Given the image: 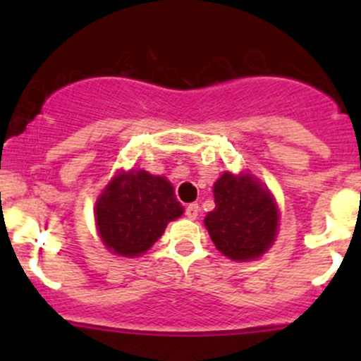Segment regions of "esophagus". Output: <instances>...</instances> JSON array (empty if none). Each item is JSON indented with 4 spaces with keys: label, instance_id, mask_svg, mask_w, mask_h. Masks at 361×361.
<instances>
[{
    "label": "esophagus",
    "instance_id": "1",
    "mask_svg": "<svg viewBox=\"0 0 361 361\" xmlns=\"http://www.w3.org/2000/svg\"><path fill=\"white\" fill-rule=\"evenodd\" d=\"M185 214H187V218H190V220H195L199 214V204H188L187 209H185Z\"/></svg>",
    "mask_w": 361,
    "mask_h": 361
}]
</instances>
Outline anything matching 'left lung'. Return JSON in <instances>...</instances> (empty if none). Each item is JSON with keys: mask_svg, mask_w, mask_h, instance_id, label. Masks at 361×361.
I'll return each instance as SVG.
<instances>
[{"mask_svg": "<svg viewBox=\"0 0 361 361\" xmlns=\"http://www.w3.org/2000/svg\"><path fill=\"white\" fill-rule=\"evenodd\" d=\"M214 209L204 218L211 241L231 260L262 257L278 235L279 211L265 185L251 174L224 173L213 185Z\"/></svg>", "mask_w": 361, "mask_h": 361, "instance_id": "8db88e82", "label": "left lung"}]
</instances>
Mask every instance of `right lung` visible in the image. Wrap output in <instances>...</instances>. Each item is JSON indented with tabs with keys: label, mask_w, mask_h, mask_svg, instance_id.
<instances>
[{
	"label": "right lung",
	"mask_w": 361,
	"mask_h": 361,
	"mask_svg": "<svg viewBox=\"0 0 361 361\" xmlns=\"http://www.w3.org/2000/svg\"><path fill=\"white\" fill-rule=\"evenodd\" d=\"M183 214L173 185L143 169L118 173L96 201V227L103 245L120 257H140L167 224Z\"/></svg>",
	"instance_id": "obj_1"
}]
</instances>
